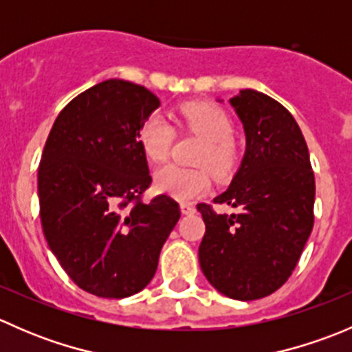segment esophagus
<instances>
[{
    "mask_svg": "<svg viewBox=\"0 0 352 352\" xmlns=\"http://www.w3.org/2000/svg\"><path fill=\"white\" fill-rule=\"evenodd\" d=\"M180 209H182L184 214H194V212H196V206L190 204V202H182V204H180Z\"/></svg>",
    "mask_w": 352,
    "mask_h": 352,
    "instance_id": "esophagus-1",
    "label": "esophagus"
}]
</instances>
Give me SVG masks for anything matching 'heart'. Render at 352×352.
<instances>
[{
  "label": "heart",
  "mask_w": 352,
  "mask_h": 352,
  "mask_svg": "<svg viewBox=\"0 0 352 352\" xmlns=\"http://www.w3.org/2000/svg\"><path fill=\"white\" fill-rule=\"evenodd\" d=\"M180 124L204 141L196 156V165L208 168L218 179H226L239 165V148L233 141V122L228 113L208 102H187L179 107ZM173 131L160 113H150L138 129V143L151 163H163L170 155ZM211 186L204 168H180L168 165L155 175L158 192L190 201L206 194Z\"/></svg>",
  "instance_id": "heart-1"
}]
</instances>
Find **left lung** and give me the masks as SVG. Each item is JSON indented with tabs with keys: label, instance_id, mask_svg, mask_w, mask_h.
<instances>
[{
	"label": "left lung",
	"instance_id": "8db88e82",
	"mask_svg": "<svg viewBox=\"0 0 352 352\" xmlns=\"http://www.w3.org/2000/svg\"><path fill=\"white\" fill-rule=\"evenodd\" d=\"M230 102L247 150L232 186L212 202L240 212L219 214L212 204H197L206 225L199 264L219 293L250 301L278 291L293 274L314 228L315 175L287 109L255 90Z\"/></svg>",
	"mask_w": 352,
	"mask_h": 352
}]
</instances>
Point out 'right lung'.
Here are the masks:
<instances>
[{"label": "right lung", "instance_id": "obj_1", "mask_svg": "<svg viewBox=\"0 0 352 352\" xmlns=\"http://www.w3.org/2000/svg\"><path fill=\"white\" fill-rule=\"evenodd\" d=\"M160 107L148 88L107 80L59 112L38 165L44 236L71 281L102 298L136 294L153 279L179 202H144L151 175L140 124Z\"/></svg>", "mask_w": 352, "mask_h": 352}]
</instances>
